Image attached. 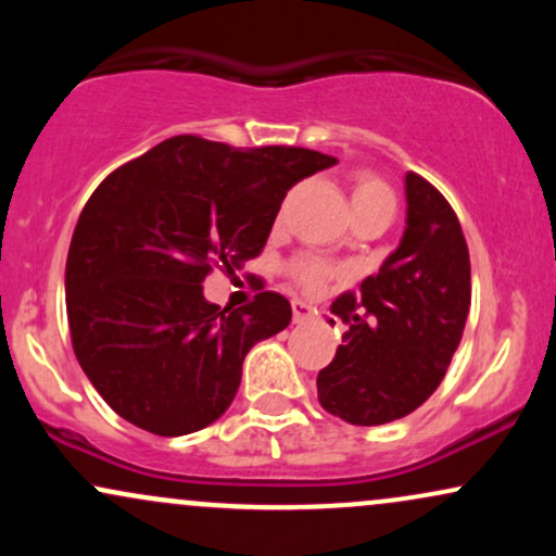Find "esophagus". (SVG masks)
I'll return each mask as SVG.
<instances>
[{"instance_id":"obj_1","label":"esophagus","mask_w":556,"mask_h":556,"mask_svg":"<svg viewBox=\"0 0 556 556\" xmlns=\"http://www.w3.org/2000/svg\"><path fill=\"white\" fill-rule=\"evenodd\" d=\"M314 318V311H311V305H305L303 300H292V321L295 324H305Z\"/></svg>"}]
</instances>
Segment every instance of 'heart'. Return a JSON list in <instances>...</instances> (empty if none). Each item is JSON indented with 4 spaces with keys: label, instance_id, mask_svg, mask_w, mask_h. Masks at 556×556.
Returning <instances> with one entry per match:
<instances>
[{
    "label": "heart",
    "instance_id": "b5f03b06",
    "mask_svg": "<svg viewBox=\"0 0 556 556\" xmlns=\"http://www.w3.org/2000/svg\"><path fill=\"white\" fill-rule=\"evenodd\" d=\"M371 203H392V193H389V188L379 177L361 172L353 182V208L371 206ZM295 277L305 290H318L329 279V269L318 264V261H300L295 266Z\"/></svg>",
    "mask_w": 556,
    "mask_h": 556
}]
</instances>
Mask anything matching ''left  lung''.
<instances>
[{"label": "left lung", "mask_w": 556, "mask_h": 556, "mask_svg": "<svg viewBox=\"0 0 556 556\" xmlns=\"http://www.w3.org/2000/svg\"><path fill=\"white\" fill-rule=\"evenodd\" d=\"M405 232L361 303L342 295L331 314L350 324L334 361L318 371V402L353 426L405 418L442 384L470 308V256L446 198L405 175Z\"/></svg>", "instance_id": "8db88e82"}]
</instances>
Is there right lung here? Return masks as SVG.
<instances>
[{
    "mask_svg": "<svg viewBox=\"0 0 556 556\" xmlns=\"http://www.w3.org/2000/svg\"><path fill=\"white\" fill-rule=\"evenodd\" d=\"M334 164L311 149L177 136L93 190L67 253V321L75 358L117 416L159 437L225 416L248 350L282 331L292 308L258 292L222 311L203 279L214 264L256 258L287 190Z\"/></svg>",
    "mask_w": 556,
    "mask_h": 556,
    "instance_id": "right-lung-1",
    "label": "right lung"
}]
</instances>
